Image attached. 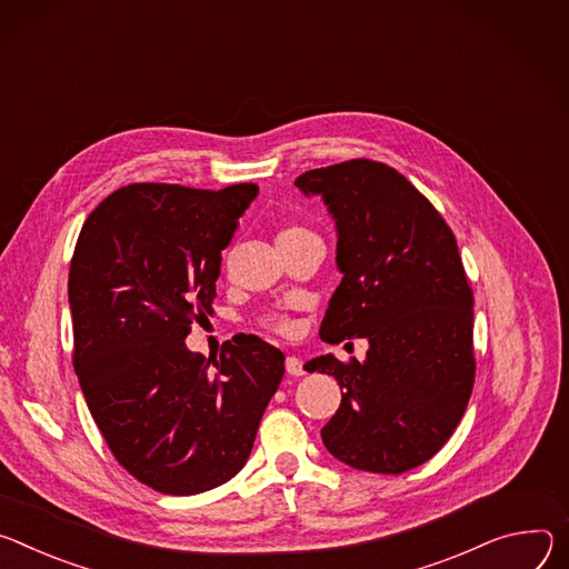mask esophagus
<instances>
[{"mask_svg":"<svg viewBox=\"0 0 569 569\" xmlns=\"http://www.w3.org/2000/svg\"><path fill=\"white\" fill-rule=\"evenodd\" d=\"M284 366H287V372H289V375H293V377H300V375H305V368H302V359H298L296 355H289V357H287V361H284Z\"/></svg>","mask_w":569,"mask_h":569,"instance_id":"34e87169","label":"esophagus"}]
</instances>
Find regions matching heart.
Segmentation results:
<instances>
[{"label": "heart", "instance_id": "obj_1", "mask_svg": "<svg viewBox=\"0 0 569 569\" xmlns=\"http://www.w3.org/2000/svg\"><path fill=\"white\" fill-rule=\"evenodd\" d=\"M305 234H313V232L300 223H289L278 232V239H293V237H305ZM260 323H262V328H267L269 332H276L280 337H291L296 332V323H293V319L287 317V313H267Z\"/></svg>", "mask_w": 569, "mask_h": 569}]
</instances>
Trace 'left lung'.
Masks as SVG:
<instances>
[{"instance_id": "left-lung-1", "label": "left lung", "mask_w": 569, "mask_h": 569, "mask_svg": "<svg viewBox=\"0 0 569 569\" xmlns=\"http://www.w3.org/2000/svg\"><path fill=\"white\" fill-rule=\"evenodd\" d=\"M305 194H321L337 219L343 273L321 339L363 337L366 361L321 355L307 372L343 389L321 429L339 461L380 475L407 472L448 443L475 385V296L452 228L393 167L355 158L305 171Z\"/></svg>"}]
</instances>
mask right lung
Here are the masks:
<instances>
[{
	"mask_svg": "<svg viewBox=\"0 0 569 569\" xmlns=\"http://www.w3.org/2000/svg\"><path fill=\"white\" fill-rule=\"evenodd\" d=\"M258 184L133 182L86 219L70 264L72 361L117 463L164 495L226 483L250 457L284 355L248 335L212 368L184 346L208 321L221 250Z\"/></svg>",
	"mask_w": 569,
	"mask_h": 569,
	"instance_id": "obj_1",
	"label": "right lung"
}]
</instances>
